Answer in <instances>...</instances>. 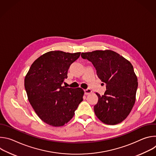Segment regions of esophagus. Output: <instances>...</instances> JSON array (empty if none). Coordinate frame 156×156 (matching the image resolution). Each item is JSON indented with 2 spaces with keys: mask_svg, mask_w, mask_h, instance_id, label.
<instances>
[{
  "mask_svg": "<svg viewBox=\"0 0 156 156\" xmlns=\"http://www.w3.org/2000/svg\"><path fill=\"white\" fill-rule=\"evenodd\" d=\"M84 94H85V95H87V94H90L91 93H92L91 90V89H90V88L86 89V90H84Z\"/></svg>",
  "mask_w": 156,
  "mask_h": 156,
  "instance_id": "34e87169",
  "label": "esophagus"
}]
</instances>
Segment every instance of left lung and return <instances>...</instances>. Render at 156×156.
Returning a JSON list of instances; mask_svg holds the SVG:
<instances>
[{"instance_id":"1","label":"left lung","mask_w":156,"mask_h":156,"mask_svg":"<svg viewBox=\"0 0 156 156\" xmlns=\"http://www.w3.org/2000/svg\"><path fill=\"white\" fill-rule=\"evenodd\" d=\"M81 57L91 62L99 78L106 84L104 95L98 96L94 106L97 117L107 125L123 121L135 104L138 79L131 63L112 51H96L81 53Z\"/></svg>"}]
</instances>
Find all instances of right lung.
Wrapping results in <instances>:
<instances>
[{
	"instance_id": "1",
	"label": "right lung",
	"mask_w": 156,
	"mask_h": 156,
	"mask_svg": "<svg viewBox=\"0 0 156 156\" xmlns=\"http://www.w3.org/2000/svg\"><path fill=\"white\" fill-rule=\"evenodd\" d=\"M80 54L48 52L33 63L25 76L29 102L38 117L48 125L61 126L68 123L83 100V89L62 86L70 66Z\"/></svg>"
}]
</instances>
